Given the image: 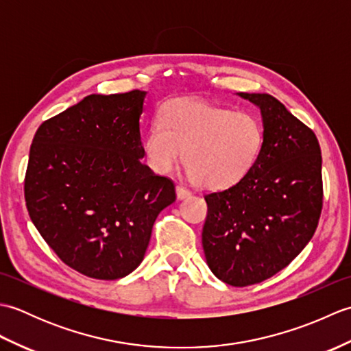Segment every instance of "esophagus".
Returning a JSON list of instances; mask_svg holds the SVG:
<instances>
[{
  "label": "esophagus",
  "mask_w": 351,
  "mask_h": 351,
  "mask_svg": "<svg viewBox=\"0 0 351 351\" xmlns=\"http://www.w3.org/2000/svg\"><path fill=\"white\" fill-rule=\"evenodd\" d=\"M176 196H178V199H181V200L187 199V197L191 196V191L189 189L182 187V185H176Z\"/></svg>",
  "instance_id": "1"
}]
</instances>
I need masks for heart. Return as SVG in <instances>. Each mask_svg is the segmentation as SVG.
I'll return each instance as SVG.
<instances>
[{"label":"heart","mask_w":351,"mask_h":351,"mask_svg":"<svg viewBox=\"0 0 351 351\" xmlns=\"http://www.w3.org/2000/svg\"><path fill=\"white\" fill-rule=\"evenodd\" d=\"M264 131L255 117L197 99L161 106L145 138L149 166L167 173L182 151V166L197 187L220 190L240 182L255 166Z\"/></svg>","instance_id":"1"}]
</instances>
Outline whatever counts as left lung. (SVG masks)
<instances>
[{"label": "left lung", "mask_w": 351, "mask_h": 351, "mask_svg": "<svg viewBox=\"0 0 351 351\" xmlns=\"http://www.w3.org/2000/svg\"><path fill=\"white\" fill-rule=\"evenodd\" d=\"M238 95L259 107L264 145L240 182L205 195L202 245L220 280L249 287L285 268L314 235L323 210L322 149L271 95Z\"/></svg>", "instance_id": "1"}]
</instances>
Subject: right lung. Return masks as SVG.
<instances>
[{"label": "right lung", "instance_id": "obj_1", "mask_svg": "<svg viewBox=\"0 0 351 351\" xmlns=\"http://www.w3.org/2000/svg\"><path fill=\"white\" fill-rule=\"evenodd\" d=\"M146 92L88 95L36 131L24 180L29 219L56 255L92 279L114 280L143 261L175 184L145 166Z\"/></svg>", "mask_w": 351, "mask_h": 351}]
</instances>
